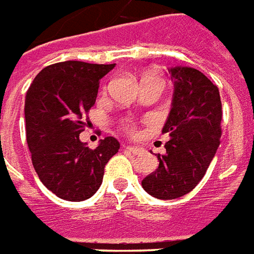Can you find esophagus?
Returning <instances> with one entry per match:
<instances>
[{
	"instance_id": "obj_1",
	"label": "esophagus",
	"mask_w": 254,
	"mask_h": 254,
	"mask_svg": "<svg viewBox=\"0 0 254 254\" xmlns=\"http://www.w3.org/2000/svg\"><path fill=\"white\" fill-rule=\"evenodd\" d=\"M127 150L130 153H132V154H141V153L143 152V149L138 146H128L127 147Z\"/></svg>"
}]
</instances>
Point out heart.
Returning a JSON list of instances; mask_svg holds the SVG:
<instances>
[{"instance_id":"b5f03b06","label":"heart","mask_w":254,"mask_h":254,"mask_svg":"<svg viewBox=\"0 0 254 254\" xmlns=\"http://www.w3.org/2000/svg\"><path fill=\"white\" fill-rule=\"evenodd\" d=\"M122 128H123L127 134H130V135H136V132H138L135 122L131 120V119H127V120H123V122H122Z\"/></svg>"}]
</instances>
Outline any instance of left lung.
Wrapping results in <instances>:
<instances>
[{
    "mask_svg": "<svg viewBox=\"0 0 254 254\" xmlns=\"http://www.w3.org/2000/svg\"><path fill=\"white\" fill-rule=\"evenodd\" d=\"M174 101L163 132L171 139L159 168L142 181L145 191L160 199L179 198L204 178L222 136V101L216 84L190 66L170 69Z\"/></svg>",
    "mask_w": 254,
    "mask_h": 254,
    "instance_id": "8db88e82",
    "label": "left lung"
}]
</instances>
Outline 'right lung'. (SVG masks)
<instances>
[{"instance_id": "1", "label": "right lung", "mask_w": 254, "mask_h": 254, "mask_svg": "<svg viewBox=\"0 0 254 254\" xmlns=\"http://www.w3.org/2000/svg\"><path fill=\"white\" fill-rule=\"evenodd\" d=\"M113 68L75 60L56 63L38 73L27 90L26 135L34 170L52 193L66 201L90 198L101 186L107 163L119 152L113 136L101 139L95 149L79 139L100 80Z\"/></svg>"}]
</instances>
